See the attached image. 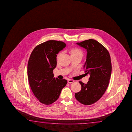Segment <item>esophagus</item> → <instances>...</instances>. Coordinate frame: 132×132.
Masks as SVG:
<instances>
[{
    "instance_id": "esophagus-1",
    "label": "esophagus",
    "mask_w": 132,
    "mask_h": 132,
    "mask_svg": "<svg viewBox=\"0 0 132 132\" xmlns=\"http://www.w3.org/2000/svg\"><path fill=\"white\" fill-rule=\"evenodd\" d=\"M67 81H68V83H70V84L73 83V82H74V81L73 80H72V79H68Z\"/></svg>"
}]
</instances>
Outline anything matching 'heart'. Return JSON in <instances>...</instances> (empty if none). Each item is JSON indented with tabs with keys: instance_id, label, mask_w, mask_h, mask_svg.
<instances>
[{
	"instance_id": "b5f03b06",
	"label": "heart",
	"mask_w": 132,
	"mask_h": 132,
	"mask_svg": "<svg viewBox=\"0 0 132 132\" xmlns=\"http://www.w3.org/2000/svg\"><path fill=\"white\" fill-rule=\"evenodd\" d=\"M69 53L70 54L71 57L78 56V55L83 56V53L82 50L80 48H78V47H73V48H72L71 49H70ZM61 54V53L60 52L58 54V57Z\"/></svg>"
}]
</instances>
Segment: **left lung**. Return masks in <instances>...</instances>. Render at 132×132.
I'll use <instances>...</instances> for the list:
<instances>
[{"label":"left lung","instance_id":"left-lung-1","mask_svg":"<svg viewBox=\"0 0 132 132\" xmlns=\"http://www.w3.org/2000/svg\"><path fill=\"white\" fill-rule=\"evenodd\" d=\"M77 44L87 50L84 68L85 74H89L90 77L86 84L79 82L81 89L75 94V96L82 104L91 105L98 101L107 89L112 71L110 56L107 49L93 39Z\"/></svg>","mask_w":132,"mask_h":132}]
</instances>
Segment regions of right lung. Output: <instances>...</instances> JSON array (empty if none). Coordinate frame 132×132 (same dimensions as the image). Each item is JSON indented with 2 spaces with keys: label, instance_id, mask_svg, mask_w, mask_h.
<instances>
[{
  "label": "right lung",
  "instance_id": "add662e5",
  "mask_svg": "<svg viewBox=\"0 0 132 132\" xmlns=\"http://www.w3.org/2000/svg\"><path fill=\"white\" fill-rule=\"evenodd\" d=\"M65 46L63 42L48 40L37 45L29 57L27 67L29 85L35 96L45 105L55 102L67 84V80L55 78L53 73L57 65V54Z\"/></svg>",
  "mask_w": 132,
  "mask_h": 132
}]
</instances>
